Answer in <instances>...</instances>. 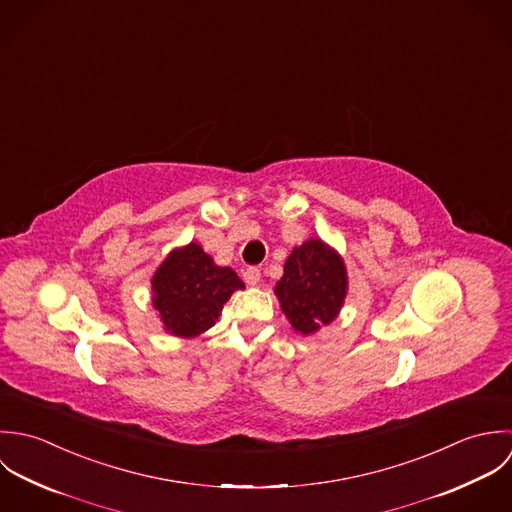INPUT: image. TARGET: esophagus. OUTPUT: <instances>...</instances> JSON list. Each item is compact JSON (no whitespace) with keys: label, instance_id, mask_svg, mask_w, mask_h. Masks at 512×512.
<instances>
[{"label":"esophagus","instance_id":"34e87169","mask_svg":"<svg viewBox=\"0 0 512 512\" xmlns=\"http://www.w3.org/2000/svg\"><path fill=\"white\" fill-rule=\"evenodd\" d=\"M243 279H245L247 285L255 287V285L261 281V269H259V267H249V269H245Z\"/></svg>","mask_w":512,"mask_h":512}]
</instances>
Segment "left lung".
I'll return each mask as SVG.
<instances>
[{"mask_svg": "<svg viewBox=\"0 0 512 512\" xmlns=\"http://www.w3.org/2000/svg\"><path fill=\"white\" fill-rule=\"evenodd\" d=\"M346 283L342 259L320 239H310L289 255L275 293L293 328L312 334L336 318Z\"/></svg>", "mask_w": 512, "mask_h": 512, "instance_id": "obj_1", "label": "left lung"}]
</instances>
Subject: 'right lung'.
<instances>
[{
	"mask_svg": "<svg viewBox=\"0 0 512 512\" xmlns=\"http://www.w3.org/2000/svg\"><path fill=\"white\" fill-rule=\"evenodd\" d=\"M243 281L229 267H217L198 243L176 249L152 279L154 307L168 332L192 338L211 328Z\"/></svg>",
	"mask_w": 512,
	"mask_h": 512,
	"instance_id": "obj_1",
	"label": "right lung"
}]
</instances>
